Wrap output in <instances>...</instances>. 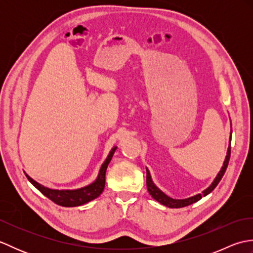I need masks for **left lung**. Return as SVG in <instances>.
Segmentation results:
<instances>
[{
  "mask_svg": "<svg viewBox=\"0 0 253 253\" xmlns=\"http://www.w3.org/2000/svg\"><path fill=\"white\" fill-rule=\"evenodd\" d=\"M230 136H232V131H230ZM230 141H232V138H229V146H228V149H227L226 158H225V161H224L221 170L218 171V174L216 175L215 178H214V180L212 181V184L210 185L207 188V189H204L202 191V193H198V195H196V196H192V197L186 198V199H173V198H170L168 195H165V193L162 190L159 189V188L155 186V184L151 178V175H150V171L147 169V188H148L149 193L151 195V197L154 199V200H157L161 204H163V206L171 208V209L184 208V207H187V206H190V204L200 200L202 197L208 196L210 192H212L214 190V188L217 186L218 182L221 181L222 177L225 174V171H226L227 165H228V162H229V158H230Z\"/></svg>",
  "mask_w": 253,
  "mask_h": 253,
  "instance_id": "8db88e82",
  "label": "left lung"
}]
</instances>
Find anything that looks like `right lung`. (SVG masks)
Wrapping results in <instances>:
<instances>
[{
	"label": "right lung",
	"instance_id": "obj_1",
	"mask_svg": "<svg viewBox=\"0 0 253 253\" xmlns=\"http://www.w3.org/2000/svg\"><path fill=\"white\" fill-rule=\"evenodd\" d=\"M116 149L117 147L112 148L103 164L101 165L98 177H96L95 180L93 182H91V184H89L88 186L78 188V189H73V190L51 189V188L44 187L43 185L37 182L26 173L25 174L27 176V178H28V180L37 188L38 190H39L41 193H43L46 198H49L53 202L58 204V206L66 207V208L79 207V206H83V204H85L94 200L95 198H98L101 193L103 192L104 187H105V173H106L107 165H109V163L111 162L113 154H114V152L116 151Z\"/></svg>",
	"mask_w": 253,
	"mask_h": 253
}]
</instances>
